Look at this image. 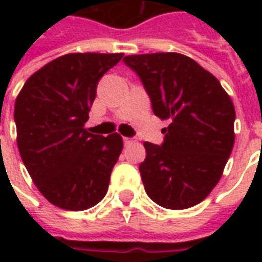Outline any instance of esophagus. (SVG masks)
Wrapping results in <instances>:
<instances>
[{
    "label": "esophagus",
    "mask_w": 262,
    "mask_h": 262,
    "mask_svg": "<svg viewBox=\"0 0 262 262\" xmlns=\"http://www.w3.org/2000/svg\"><path fill=\"white\" fill-rule=\"evenodd\" d=\"M132 142H133V140H132L130 137H123V143H125V146H127V144H130Z\"/></svg>",
    "instance_id": "34e87169"
}]
</instances>
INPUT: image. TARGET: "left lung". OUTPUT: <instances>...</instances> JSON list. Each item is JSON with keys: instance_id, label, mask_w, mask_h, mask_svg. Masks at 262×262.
Segmentation results:
<instances>
[{"instance_id": "1", "label": "left lung", "mask_w": 262, "mask_h": 262, "mask_svg": "<svg viewBox=\"0 0 262 262\" xmlns=\"http://www.w3.org/2000/svg\"><path fill=\"white\" fill-rule=\"evenodd\" d=\"M156 116L168 119L160 146L144 143L139 165L151 201L167 209L202 202L223 174L234 144L236 112L217 78L180 53L126 56Z\"/></svg>"}]
</instances>
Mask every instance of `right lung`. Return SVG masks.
Returning <instances> with one entry per match:
<instances>
[{
  "instance_id": "add662e5",
  "label": "right lung",
  "mask_w": 262,
  "mask_h": 262,
  "mask_svg": "<svg viewBox=\"0 0 262 262\" xmlns=\"http://www.w3.org/2000/svg\"><path fill=\"white\" fill-rule=\"evenodd\" d=\"M122 53H71L31 75L15 101L16 143L26 170L49 202L85 210L108 191L122 137L92 135L84 125L102 75Z\"/></svg>"
}]
</instances>
